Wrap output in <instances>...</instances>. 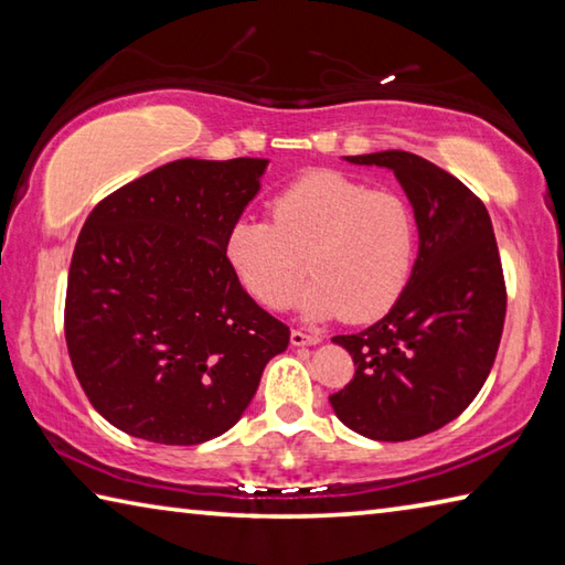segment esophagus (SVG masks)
I'll list each match as a JSON object with an SVG mask.
<instances>
[{
	"label": "esophagus",
	"instance_id": "esophagus-1",
	"mask_svg": "<svg viewBox=\"0 0 565 565\" xmlns=\"http://www.w3.org/2000/svg\"><path fill=\"white\" fill-rule=\"evenodd\" d=\"M317 343H321V337H317V333L291 331V347H317Z\"/></svg>",
	"mask_w": 565,
	"mask_h": 565
}]
</instances>
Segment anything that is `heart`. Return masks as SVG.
<instances>
[{"mask_svg":"<svg viewBox=\"0 0 565 565\" xmlns=\"http://www.w3.org/2000/svg\"><path fill=\"white\" fill-rule=\"evenodd\" d=\"M271 218L242 216L224 236L226 266L266 309H286L306 269L313 274L303 294L311 319L376 321L404 294L416 256V218L401 196L321 169L284 186Z\"/></svg>","mask_w":565,"mask_h":565,"instance_id":"heart-1","label":"heart"}]
</instances>
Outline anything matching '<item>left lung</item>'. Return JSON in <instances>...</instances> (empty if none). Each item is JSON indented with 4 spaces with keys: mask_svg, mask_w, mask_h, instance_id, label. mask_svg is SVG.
Here are the masks:
<instances>
[{
    "mask_svg": "<svg viewBox=\"0 0 565 565\" xmlns=\"http://www.w3.org/2000/svg\"><path fill=\"white\" fill-rule=\"evenodd\" d=\"M347 161L394 171L414 209L418 256L384 319L331 339L356 374L329 401L351 431L411 441L454 420L491 374L505 319L499 246L481 199L431 161L398 149Z\"/></svg>",
    "mask_w": 565,
    "mask_h": 565,
    "instance_id": "8db88e82",
    "label": "left lung"
}]
</instances>
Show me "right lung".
I'll list each match as a JSON object with an SVG mask.
<instances>
[{
  "label": "right lung",
  "instance_id": "1",
  "mask_svg": "<svg viewBox=\"0 0 565 565\" xmlns=\"http://www.w3.org/2000/svg\"><path fill=\"white\" fill-rule=\"evenodd\" d=\"M269 159H179L94 206L66 281L64 337L92 406L119 431L194 446L228 431L289 347L226 266L224 236Z\"/></svg>",
  "mask_w": 565,
  "mask_h": 565
}]
</instances>
